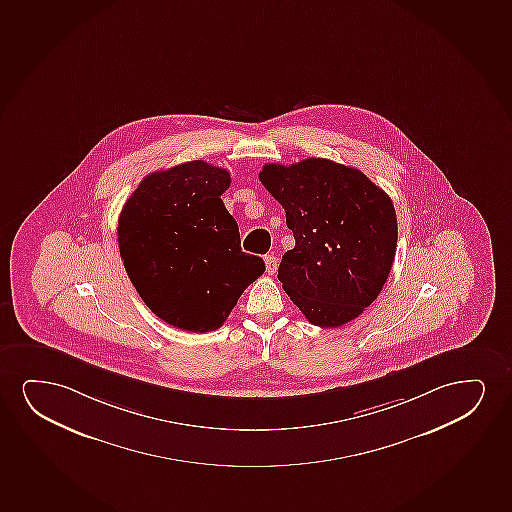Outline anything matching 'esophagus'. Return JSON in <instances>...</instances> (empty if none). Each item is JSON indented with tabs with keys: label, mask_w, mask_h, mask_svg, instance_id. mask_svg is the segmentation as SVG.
<instances>
[{
	"label": "esophagus",
	"mask_w": 512,
	"mask_h": 512,
	"mask_svg": "<svg viewBox=\"0 0 512 512\" xmlns=\"http://www.w3.org/2000/svg\"><path fill=\"white\" fill-rule=\"evenodd\" d=\"M264 262H266L267 274L276 273V269H278V257H274V255H266V257H264Z\"/></svg>",
	"instance_id": "obj_1"
}]
</instances>
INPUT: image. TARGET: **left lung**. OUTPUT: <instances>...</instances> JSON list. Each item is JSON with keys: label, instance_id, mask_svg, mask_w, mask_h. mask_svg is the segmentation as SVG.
Returning <instances> with one entry per match:
<instances>
[{"label": "left lung", "instance_id": "1", "mask_svg": "<svg viewBox=\"0 0 512 512\" xmlns=\"http://www.w3.org/2000/svg\"><path fill=\"white\" fill-rule=\"evenodd\" d=\"M259 179L295 238L279 264L283 290L312 325L358 318L379 297L396 255L391 198L358 168L325 158L269 163Z\"/></svg>", "mask_w": 512, "mask_h": 512}]
</instances>
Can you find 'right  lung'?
<instances>
[{"label":"right lung","instance_id":"obj_1","mask_svg":"<svg viewBox=\"0 0 512 512\" xmlns=\"http://www.w3.org/2000/svg\"><path fill=\"white\" fill-rule=\"evenodd\" d=\"M229 184L224 168L189 161L147 175L120 213L128 278L158 318L186 332L220 328L266 271L241 252L238 224L220 200Z\"/></svg>","mask_w":512,"mask_h":512}]
</instances>
